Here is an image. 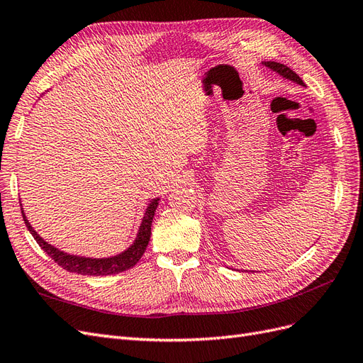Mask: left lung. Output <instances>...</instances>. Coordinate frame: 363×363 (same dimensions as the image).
I'll use <instances>...</instances> for the list:
<instances>
[{"instance_id":"8db88e82","label":"left lung","mask_w":363,"mask_h":363,"mask_svg":"<svg viewBox=\"0 0 363 363\" xmlns=\"http://www.w3.org/2000/svg\"><path fill=\"white\" fill-rule=\"evenodd\" d=\"M262 65H263V67H265V68L271 69L272 72L279 74L280 77H283V79H286V80H289V82H294V83L300 84V86H304V83H303V80L300 79V77L296 75L291 68H288L286 65L279 63V62H262Z\"/></svg>"}]
</instances>
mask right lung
<instances>
[{
  "mask_svg": "<svg viewBox=\"0 0 363 363\" xmlns=\"http://www.w3.org/2000/svg\"><path fill=\"white\" fill-rule=\"evenodd\" d=\"M159 201H160V196H156V199H151L148 201L133 244H131L128 248H125L124 251L118 252V255L108 256V257H87V256L72 255V252H67L60 250L59 247L47 242V240L43 239L28 223L24 207H21V211H23V218L28 232L33 235V238L36 239L39 247L63 269L82 274V276H113V274H119L133 268L139 262V259L144 256L151 238V224H152V218H155V213H156V208L159 206Z\"/></svg>",
  "mask_w": 363,
  "mask_h": 363,
  "instance_id": "right-lung-1",
  "label": "right lung"
}]
</instances>
